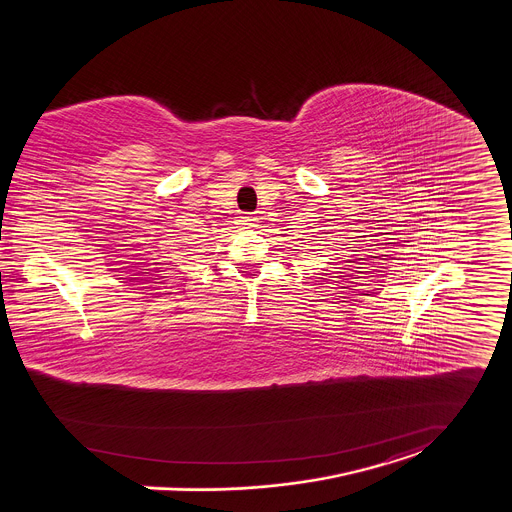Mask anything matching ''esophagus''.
Segmentation results:
<instances>
[{"label": "esophagus", "instance_id": "obj_1", "mask_svg": "<svg viewBox=\"0 0 512 512\" xmlns=\"http://www.w3.org/2000/svg\"><path fill=\"white\" fill-rule=\"evenodd\" d=\"M256 223H258V219H256L254 215L244 213V215L238 217V225H240L242 229H252V227H256Z\"/></svg>", "mask_w": 512, "mask_h": 512}]
</instances>
